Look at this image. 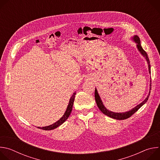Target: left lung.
Returning a JSON list of instances; mask_svg holds the SVG:
<instances>
[{
    "label": "left lung",
    "mask_w": 160,
    "mask_h": 160,
    "mask_svg": "<svg viewBox=\"0 0 160 160\" xmlns=\"http://www.w3.org/2000/svg\"><path fill=\"white\" fill-rule=\"evenodd\" d=\"M133 41L137 43V48H138L139 51L141 52V54L145 58L146 60L147 61V62L148 64V68H149V74H151V65H150V62H149V58L148 56V54L146 52V51L142 49V46H141V41H140V38L138 36V35H135L133 37ZM151 80H150V90H151ZM150 90H149V94L148 96V97L145 99V100L144 101H142L141 104H138L137 106H135V108H133V109H132L131 110L128 111H127V112H112L111 111H109L108 110L105 106H104L103 103H102V100L101 99V98L98 92V90L96 88L95 89V99H96V103H97V105L98 106V108H99L100 111L104 113L105 115H107L110 118H114V119H116V120H125L127 118H130L132 115H133V114L136 112L138 111V110L142 106H143L146 102L148 100V98L149 97V95H150Z\"/></svg>",
    "instance_id": "obj_1"
}]
</instances>
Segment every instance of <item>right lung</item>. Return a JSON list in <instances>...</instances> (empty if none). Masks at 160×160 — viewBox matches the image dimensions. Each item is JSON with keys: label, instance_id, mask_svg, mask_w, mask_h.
I'll list each match as a JSON object with an SVG mask.
<instances>
[{"label": "right lung", "instance_id": "1", "mask_svg": "<svg viewBox=\"0 0 160 160\" xmlns=\"http://www.w3.org/2000/svg\"><path fill=\"white\" fill-rule=\"evenodd\" d=\"M76 95V92H75L73 93V94L72 95V96L70 98V101H69V104L68 105V107L66 108V110L64 112V114L63 115V116L56 123L47 126V127H38L40 129L42 130H53L57 127H58L59 126H60L61 125H62L67 119L69 117V116L70 115L71 112L72 111V108H73V102H74V100H75V97Z\"/></svg>", "mask_w": 160, "mask_h": 160}]
</instances>
